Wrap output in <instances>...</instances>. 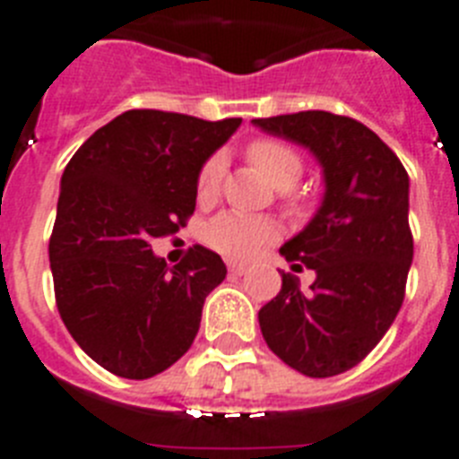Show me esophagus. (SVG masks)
Returning a JSON list of instances; mask_svg holds the SVG:
<instances>
[{
    "label": "esophagus",
    "mask_w": 459,
    "mask_h": 459,
    "mask_svg": "<svg viewBox=\"0 0 459 459\" xmlns=\"http://www.w3.org/2000/svg\"><path fill=\"white\" fill-rule=\"evenodd\" d=\"M229 273H230V275H245V273H247V264H238V261H230Z\"/></svg>",
    "instance_id": "esophagus-1"
}]
</instances>
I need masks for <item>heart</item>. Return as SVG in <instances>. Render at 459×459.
<instances>
[{
	"mask_svg": "<svg viewBox=\"0 0 459 459\" xmlns=\"http://www.w3.org/2000/svg\"><path fill=\"white\" fill-rule=\"evenodd\" d=\"M247 156L254 168L280 191H289L303 175L301 156L280 140L252 142ZM221 179L223 160L219 156H212L200 168L198 179H195V198H198L200 205H210L217 200L219 191H221ZM203 236H205L207 245L223 256L247 259V256L259 252L264 245L275 240L277 229L271 219L226 212V214H219L207 223Z\"/></svg>",
	"mask_w": 459,
	"mask_h": 459,
	"instance_id": "1",
	"label": "heart"
}]
</instances>
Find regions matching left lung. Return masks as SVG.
<instances>
[{"mask_svg": "<svg viewBox=\"0 0 459 459\" xmlns=\"http://www.w3.org/2000/svg\"><path fill=\"white\" fill-rule=\"evenodd\" d=\"M264 133L306 146L325 175V195L306 229L280 247L291 268L315 271L310 289L282 273L259 310L268 348L310 378L357 367L390 329L413 261L408 175L364 123L329 111L254 118Z\"/></svg>", "mask_w": 459, "mask_h": 459, "instance_id": "1", "label": "left lung"}]
</instances>
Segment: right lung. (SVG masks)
I'll return each instance as SVG.
<instances>
[{"label": "right lung", "instance_id": "right-lung-1", "mask_svg": "<svg viewBox=\"0 0 459 459\" xmlns=\"http://www.w3.org/2000/svg\"><path fill=\"white\" fill-rule=\"evenodd\" d=\"M240 123L123 111L65 168L48 242L57 313L79 348L114 376L152 378L191 348L226 265L195 245L170 268L152 240L194 214L200 168Z\"/></svg>", "mask_w": 459, "mask_h": 459}]
</instances>
